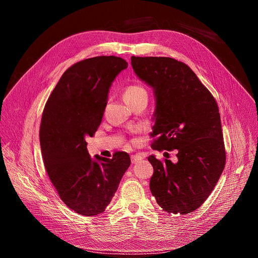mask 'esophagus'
I'll return each mask as SVG.
<instances>
[{
    "mask_svg": "<svg viewBox=\"0 0 258 258\" xmlns=\"http://www.w3.org/2000/svg\"><path fill=\"white\" fill-rule=\"evenodd\" d=\"M143 159H144V157L141 156V155H132V156H131V160H132V163H133V164H135V163L141 161Z\"/></svg>",
    "mask_w": 258,
    "mask_h": 258,
    "instance_id": "esophagus-1",
    "label": "esophagus"
}]
</instances>
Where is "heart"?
<instances>
[{
    "label": "heart",
    "mask_w": 258,
    "mask_h": 258,
    "mask_svg": "<svg viewBox=\"0 0 258 258\" xmlns=\"http://www.w3.org/2000/svg\"><path fill=\"white\" fill-rule=\"evenodd\" d=\"M143 95H147L146 90L145 88L138 85L127 86L125 89H124V92H123V97L125 99L126 103H130L131 101H133V99L138 98L139 96H143Z\"/></svg>",
    "instance_id": "1"
}]
</instances>
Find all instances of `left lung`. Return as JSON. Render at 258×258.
<instances>
[{
    "label": "left lung",
    "mask_w": 258,
    "mask_h": 258,
    "mask_svg": "<svg viewBox=\"0 0 258 258\" xmlns=\"http://www.w3.org/2000/svg\"><path fill=\"white\" fill-rule=\"evenodd\" d=\"M131 61L136 76L154 92L153 149L178 151L177 163L148 157L154 170L151 193L166 212L195 211L225 167L218 104L184 63L165 56H132Z\"/></svg>",
    "instance_id": "8db88e82"
}]
</instances>
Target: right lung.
Listing matches in <instances>:
<instances>
[{
    "label": "right lung",
    "instance_id": "obj_1",
    "mask_svg": "<svg viewBox=\"0 0 258 258\" xmlns=\"http://www.w3.org/2000/svg\"><path fill=\"white\" fill-rule=\"evenodd\" d=\"M127 68L119 56H95L66 70L45 105L39 130L44 165L60 198L86 217L103 213L131 165L126 152L112 159L87 149L102 122L113 80Z\"/></svg>",
    "mask_w": 258,
    "mask_h": 258
}]
</instances>
